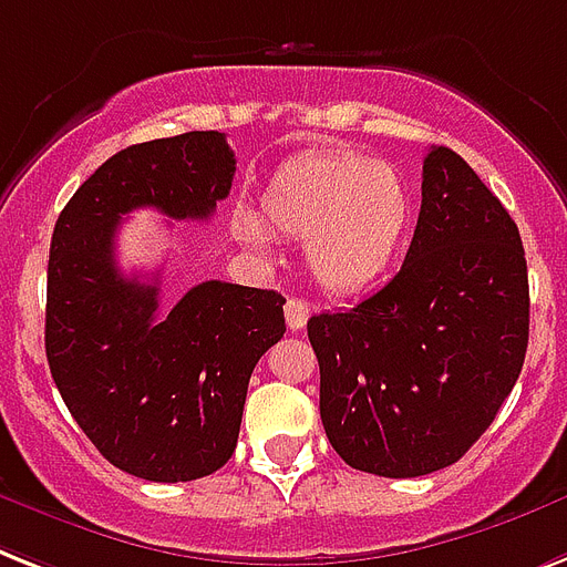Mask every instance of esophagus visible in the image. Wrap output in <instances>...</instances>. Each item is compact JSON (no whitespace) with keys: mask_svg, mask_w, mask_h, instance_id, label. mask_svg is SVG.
I'll return each mask as SVG.
<instances>
[{"mask_svg":"<svg viewBox=\"0 0 567 567\" xmlns=\"http://www.w3.org/2000/svg\"><path fill=\"white\" fill-rule=\"evenodd\" d=\"M284 316H287V328L289 330H301L307 324V316H310V307L301 301V298H289L287 301V310H284Z\"/></svg>","mask_w":567,"mask_h":567,"instance_id":"34e87169","label":"esophagus"}]
</instances>
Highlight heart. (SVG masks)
I'll use <instances>...</instances> for the list:
<instances>
[{
  "instance_id": "b5f03b06",
  "label": "heart",
  "mask_w": 567,
  "mask_h": 567,
  "mask_svg": "<svg viewBox=\"0 0 567 567\" xmlns=\"http://www.w3.org/2000/svg\"><path fill=\"white\" fill-rule=\"evenodd\" d=\"M412 219V196L386 161L354 152H301L271 172L251 210L234 213V234L266 248L270 234L305 239L312 278L330 292H360L392 266Z\"/></svg>"
}]
</instances>
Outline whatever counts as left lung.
I'll return each mask as SVG.
<instances>
[{"mask_svg": "<svg viewBox=\"0 0 567 567\" xmlns=\"http://www.w3.org/2000/svg\"><path fill=\"white\" fill-rule=\"evenodd\" d=\"M319 412L351 468L421 477L454 465L513 392L529 339L518 225L463 157L430 148L395 278L307 321Z\"/></svg>", "mask_w": 567, "mask_h": 567, "instance_id": "obj_1", "label": "left lung"}]
</instances>
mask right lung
Wrapping results in <instances>:
<instances>
[{"mask_svg": "<svg viewBox=\"0 0 567 567\" xmlns=\"http://www.w3.org/2000/svg\"><path fill=\"white\" fill-rule=\"evenodd\" d=\"M237 161L219 131H187L116 152L54 221L47 357L72 419L116 468L187 483L228 463L257 360L287 330L275 289L205 280L161 312V284L125 278L116 228L155 207L210 219Z\"/></svg>", "mask_w": 567, "mask_h": 567, "instance_id": "add662e5", "label": "right lung"}]
</instances>
